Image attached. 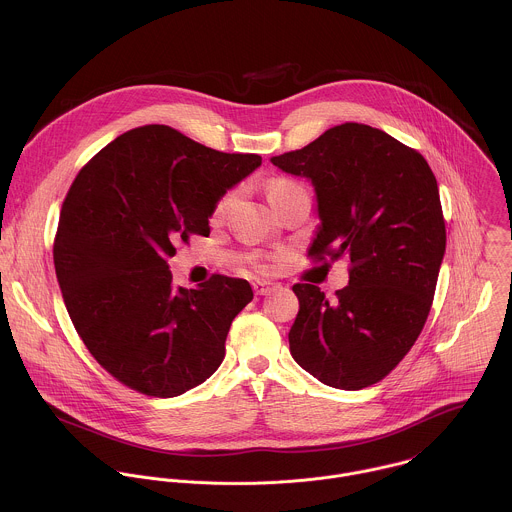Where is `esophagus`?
<instances>
[{"instance_id": "34e87169", "label": "esophagus", "mask_w": 512, "mask_h": 512, "mask_svg": "<svg viewBox=\"0 0 512 512\" xmlns=\"http://www.w3.org/2000/svg\"><path fill=\"white\" fill-rule=\"evenodd\" d=\"M252 286H254V292L258 293V295H266V293H270L276 288L274 282H266V280H258Z\"/></svg>"}]
</instances>
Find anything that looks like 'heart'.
I'll list each match as a JSON object with an SVG mask.
<instances>
[{
  "label": "heart",
  "mask_w": 512,
  "mask_h": 512,
  "mask_svg": "<svg viewBox=\"0 0 512 512\" xmlns=\"http://www.w3.org/2000/svg\"><path fill=\"white\" fill-rule=\"evenodd\" d=\"M293 187H297V183H293L290 179H272V181L268 183V199H274L276 195L286 193V191H290ZM230 203H232V193H228V195H224V197L220 199L217 213H222Z\"/></svg>",
  "instance_id": "heart-1"
}]
</instances>
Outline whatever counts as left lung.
Returning <instances> with one entry per match:
<instances>
[{"label":"left lung","mask_w":512,"mask_h":512,"mask_svg":"<svg viewBox=\"0 0 512 512\" xmlns=\"http://www.w3.org/2000/svg\"><path fill=\"white\" fill-rule=\"evenodd\" d=\"M270 161L315 189L309 256L351 258L335 303L313 284L293 286L290 353L327 386L366 388L406 357L434 301L445 252L436 175L416 149L355 122Z\"/></svg>","instance_id":"1"}]
</instances>
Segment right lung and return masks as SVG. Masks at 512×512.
Here are the masks:
<instances>
[{"mask_svg":"<svg viewBox=\"0 0 512 512\" xmlns=\"http://www.w3.org/2000/svg\"><path fill=\"white\" fill-rule=\"evenodd\" d=\"M262 165L169 126H142L100 149L76 175L53 246L74 329L116 380L173 398L224 359L232 319L252 301L246 280L215 274L173 288L167 260L209 219L228 189Z\"/></svg>","mask_w":512,"mask_h":512,"instance_id":"obj_1","label":"right lung"}]
</instances>
